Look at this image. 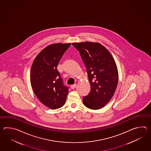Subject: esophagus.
<instances>
[{"label": "esophagus", "instance_id": "obj_1", "mask_svg": "<svg viewBox=\"0 0 151 151\" xmlns=\"http://www.w3.org/2000/svg\"><path fill=\"white\" fill-rule=\"evenodd\" d=\"M77 86V85L76 84H74V85H72L71 86V89H74Z\"/></svg>", "mask_w": 151, "mask_h": 151}]
</instances>
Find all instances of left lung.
I'll return each mask as SVG.
<instances>
[{
	"instance_id": "1",
	"label": "left lung",
	"mask_w": 151,
	"mask_h": 151,
	"mask_svg": "<svg viewBox=\"0 0 151 151\" xmlns=\"http://www.w3.org/2000/svg\"><path fill=\"white\" fill-rule=\"evenodd\" d=\"M80 53L88 74L91 91L83 96V104L87 108L98 109L109 103L116 91L118 72L112 55L98 42L73 43Z\"/></svg>"
}]
</instances>
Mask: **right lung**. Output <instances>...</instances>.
Segmentation results:
<instances>
[{
  "label": "right lung",
  "instance_id": "add662e5",
  "mask_svg": "<svg viewBox=\"0 0 151 151\" xmlns=\"http://www.w3.org/2000/svg\"><path fill=\"white\" fill-rule=\"evenodd\" d=\"M71 44L49 45L37 55L32 64L30 75L32 89L40 102L52 109L64 105L68 93L57 66Z\"/></svg>",
  "mask_w": 151,
  "mask_h": 151
}]
</instances>
